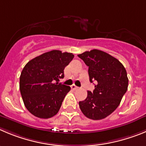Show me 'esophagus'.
Masks as SVG:
<instances>
[{
	"mask_svg": "<svg viewBox=\"0 0 146 146\" xmlns=\"http://www.w3.org/2000/svg\"><path fill=\"white\" fill-rule=\"evenodd\" d=\"M78 87H77L75 85H72V89H73V90H77L78 89Z\"/></svg>",
	"mask_w": 146,
	"mask_h": 146,
	"instance_id": "1",
	"label": "esophagus"
}]
</instances>
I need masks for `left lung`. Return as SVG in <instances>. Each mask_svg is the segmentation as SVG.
I'll list each match as a JSON object with an SVG mask.
<instances>
[{
	"label": "left lung",
	"mask_w": 146,
	"mask_h": 146,
	"mask_svg": "<svg viewBox=\"0 0 146 146\" xmlns=\"http://www.w3.org/2000/svg\"><path fill=\"white\" fill-rule=\"evenodd\" d=\"M88 66L90 81H95L93 93L79 102L85 117L90 119L106 118L116 110L127 90L125 68L117 58L102 50L93 49L77 55Z\"/></svg>",
	"instance_id": "obj_1"
}]
</instances>
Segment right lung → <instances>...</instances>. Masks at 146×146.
I'll return each mask as SVG.
<instances>
[{
	"instance_id": "add662e5",
	"label": "right lung",
	"mask_w": 146,
	"mask_h": 146,
	"mask_svg": "<svg viewBox=\"0 0 146 146\" xmlns=\"http://www.w3.org/2000/svg\"><path fill=\"white\" fill-rule=\"evenodd\" d=\"M71 53L53 50L30 60L24 67L19 89L25 107L32 114L48 119L59 111L71 88L58 83L64 68L74 58Z\"/></svg>"
}]
</instances>
